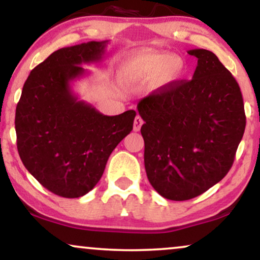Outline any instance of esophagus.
<instances>
[{"label": "esophagus", "instance_id": "obj_1", "mask_svg": "<svg viewBox=\"0 0 260 260\" xmlns=\"http://www.w3.org/2000/svg\"><path fill=\"white\" fill-rule=\"evenodd\" d=\"M143 123H144L143 119H141L140 116H136V119H134V126H133L134 131H136V132L140 131V128H141V126H143Z\"/></svg>", "mask_w": 260, "mask_h": 260}]
</instances>
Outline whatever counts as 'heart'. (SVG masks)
<instances>
[{
    "label": "heart",
    "instance_id": "1",
    "mask_svg": "<svg viewBox=\"0 0 260 260\" xmlns=\"http://www.w3.org/2000/svg\"><path fill=\"white\" fill-rule=\"evenodd\" d=\"M183 61L168 52L140 50L129 55L122 64V77L129 83H143L158 77L162 84H169L181 77Z\"/></svg>",
    "mask_w": 260,
    "mask_h": 260
}]
</instances>
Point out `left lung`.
<instances>
[{
    "label": "left lung",
    "instance_id": "obj_1",
    "mask_svg": "<svg viewBox=\"0 0 260 260\" xmlns=\"http://www.w3.org/2000/svg\"><path fill=\"white\" fill-rule=\"evenodd\" d=\"M190 80L157 88L138 103L144 120V162L154 189L170 200L196 198L234 163L246 116L238 81L215 54L193 49Z\"/></svg>",
    "mask_w": 260,
    "mask_h": 260
}]
</instances>
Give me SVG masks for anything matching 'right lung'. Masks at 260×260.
Listing matches in <instances>:
<instances>
[{
  "instance_id": "1",
  "label": "right lung",
  "mask_w": 260,
  "mask_h": 260,
  "mask_svg": "<svg viewBox=\"0 0 260 260\" xmlns=\"http://www.w3.org/2000/svg\"><path fill=\"white\" fill-rule=\"evenodd\" d=\"M107 43L87 42L52 52L31 71L16 106V146L25 168L63 198L90 192L110 153L133 129L134 110L107 116L79 101L71 88V81L86 73L80 64L101 61Z\"/></svg>"
}]
</instances>
